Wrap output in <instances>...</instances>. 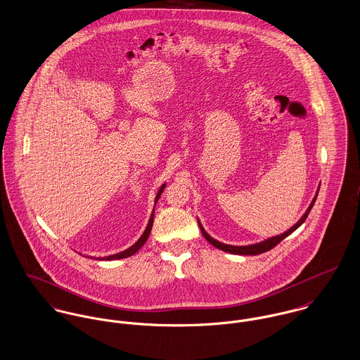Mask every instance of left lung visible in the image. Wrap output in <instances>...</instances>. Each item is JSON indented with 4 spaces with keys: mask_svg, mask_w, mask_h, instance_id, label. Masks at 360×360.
<instances>
[{
    "mask_svg": "<svg viewBox=\"0 0 360 360\" xmlns=\"http://www.w3.org/2000/svg\"><path fill=\"white\" fill-rule=\"evenodd\" d=\"M316 198H318V195L315 196V199L311 202V205H309V208L307 210V212L304 214V217H302L291 229H288L287 232L281 233L279 236L271 238V239L265 240V241L258 243V244H251V245H228V244H224V243H221V241H218V240L212 239V238L202 229V226L200 225L199 222L200 229H201V233H202V236L205 238L207 241H210L214 247H217V248H219V250H222V251H226V252H231V254H239V255H258V254H262V252H266V251L272 250L274 247H276V245L279 244L281 240L284 239V238H287L288 235H291L297 228H300V226L304 224V221L307 219L309 211L312 210V207H314V204H315V201H316Z\"/></svg>",
    "mask_w": 360,
    "mask_h": 360,
    "instance_id": "left-lung-1",
    "label": "left lung"
}]
</instances>
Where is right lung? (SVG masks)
Listing matches in <instances>:
<instances>
[{"instance_id": "obj_1", "label": "right lung", "mask_w": 360, "mask_h": 360, "mask_svg": "<svg viewBox=\"0 0 360 360\" xmlns=\"http://www.w3.org/2000/svg\"><path fill=\"white\" fill-rule=\"evenodd\" d=\"M164 188H165V185H162L160 188V191H159V193H158V196H156V202H158V200L160 198L161 193H162V191H164ZM155 217V212H152V217H150V219H149V224H148V226H146V229H145V232H143V235L141 236V239L138 240L134 245H131L129 248H127V250H124V251H121L119 254H115V255H109V257H105L103 259H108V261H110V259H121V258H127V257H131V255H134L145 243H146V240L149 238V235H150V231H152V225H153V218Z\"/></svg>"}]
</instances>
